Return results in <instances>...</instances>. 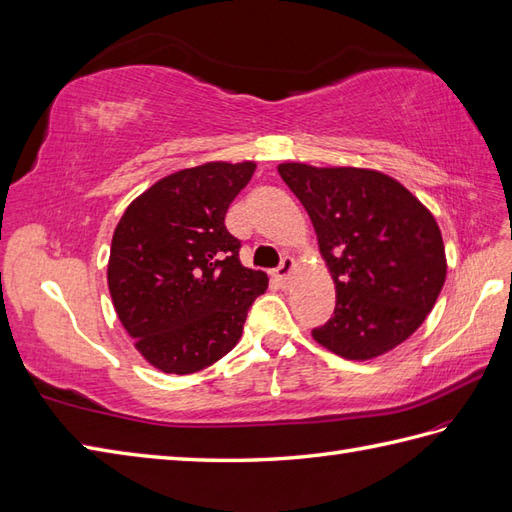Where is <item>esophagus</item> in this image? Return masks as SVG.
<instances>
[{
	"instance_id": "1",
	"label": "esophagus",
	"mask_w": 512,
	"mask_h": 512,
	"mask_svg": "<svg viewBox=\"0 0 512 512\" xmlns=\"http://www.w3.org/2000/svg\"><path fill=\"white\" fill-rule=\"evenodd\" d=\"M293 269H295V260L291 256H284L280 267L273 271V276H276V280H280V282H286L293 273Z\"/></svg>"
}]
</instances>
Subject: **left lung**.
Listing matches in <instances>:
<instances>
[{"mask_svg": "<svg viewBox=\"0 0 512 512\" xmlns=\"http://www.w3.org/2000/svg\"><path fill=\"white\" fill-rule=\"evenodd\" d=\"M313 221L334 280V315L313 339L347 360L404 343L439 297L445 247L436 219L404 184L376 169L278 165Z\"/></svg>", "mask_w": 512, "mask_h": 512, "instance_id": "obj_1", "label": "left lung"}]
</instances>
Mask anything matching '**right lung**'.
<instances>
[{
	"label": "right lung",
	"mask_w": 512,
	"mask_h": 512,
	"mask_svg": "<svg viewBox=\"0 0 512 512\" xmlns=\"http://www.w3.org/2000/svg\"><path fill=\"white\" fill-rule=\"evenodd\" d=\"M254 169L252 160H217L176 171L117 223L108 291L134 347L160 371L186 376L217 363L267 291V273L241 265V243L223 223Z\"/></svg>",
	"instance_id": "1"
}]
</instances>
